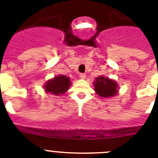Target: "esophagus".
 Masks as SVG:
<instances>
[{"label": "esophagus", "instance_id": "esophagus-1", "mask_svg": "<svg viewBox=\"0 0 158 158\" xmlns=\"http://www.w3.org/2000/svg\"><path fill=\"white\" fill-rule=\"evenodd\" d=\"M79 77H80V78H81V79H85V78L86 77V75H85V73H81L80 74H79Z\"/></svg>", "mask_w": 158, "mask_h": 158}]
</instances>
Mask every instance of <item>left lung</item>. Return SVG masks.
<instances>
[{"instance_id":"8db88e82","label":"left lung","mask_w":158,"mask_h":158,"mask_svg":"<svg viewBox=\"0 0 158 158\" xmlns=\"http://www.w3.org/2000/svg\"><path fill=\"white\" fill-rule=\"evenodd\" d=\"M94 82L95 91L101 97H110L117 93V84L113 80L104 77H99Z\"/></svg>"}]
</instances>
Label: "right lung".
I'll return each mask as SVG.
<instances>
[{
  "label": "right lung",
  "instance_id": "right-lung-1",
  "mask_svg": "<svg viewBox=\"0 0 158 158\" xmlns=\"http://www.w3.org/2000/svg\"><path fill=\"white\" fill-rule=\"evenodd\" d=\"M70 83L69 77L64 75H60L58 77H55L54 79L48 81L46 83L44 88L47 93L58 96L65 93L69 89Z\"/></svg>",
  "mask_w": 158,
  "mask_h": 158
}]
</instances>
